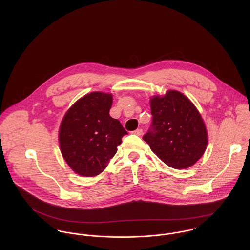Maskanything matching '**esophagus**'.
<instances>
[{
	"label": "esophagus",
	"mask_w": 250,
	"mask_h": 250,
	"mask_svg": "<svg viewBox=\"0 0 250 250\" xmlns=\"http://www.w3.org/2000/svg\"><path fill=\"white\" fill-rule=\"evenodd\" d=\"M133 134L136 135V136H141V135L143 134V130H142V129H137V130H135V131L133 132Z\"/></svg>",
	"instance_id": "34e87169"
}]
</instances>
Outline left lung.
<instances>
[{"label": "left lung", "instance_id": "8db88e82", "mask_svg": "<svg viewBox=\"0 0 250 250\" xmlns=\"http://www.w3.org/2000/svg\"><path fill=\"white\" fill-rule=\"evenodd\" d=\"M152 124L143 136L151 150L168 167L184 169L204 154L208 135L201 114L183 93L168 90L150 99Z\"/></svg>", "mask_w": 250, "mask_h": 250}]
</instances>
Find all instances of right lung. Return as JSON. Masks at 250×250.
<instances>
[{"instance_id": "add662e5", "label": "right lung", "mask_w": 250, "mask_h": 250, "mask_svg": "<svg viewBox=\"0 0 250 250\" xmlns=\"http://www.w3.org/2000/svg\"><path fill=\"white\" fill-rule=\"evenodd\" d=\"M112 95L91 92L73 104L60 126L59 141L67 165L81 176L100 174L128 133L109 115Z\"/></svg>"}]
</instances>
